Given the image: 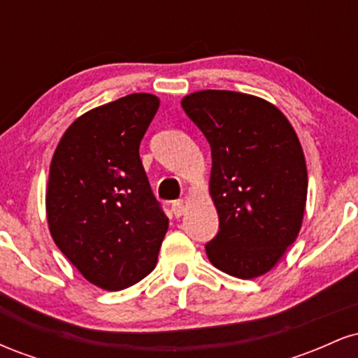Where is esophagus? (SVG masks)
<instances>
[{"mask_svg": "<svg viewBox=\"0 0 358 358\" xmlns=\"http://www.w3.org/2000/svg\"><path fill=\"white\" fill-rule=\"evenodd\" d=\"M171 213H173L175 217H182L185 213V205L182 200H178V202H173L171 203Z\"/></svg>", "mask_w": 358, "mask_h": 358, "instance_id": "1", "label": "esophagus"}]
</instances>
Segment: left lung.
I'll return each instance as SVG.
<instances>
[{
	"label": "left lung",
	"mask_w": 358,
	"mask_h": 358,
	"mask_svg": "<svg viewBox=\"0 0 358 358\" xmlns=\"http://www.w3.org/2000/svg\"><path fill=\"white\" fill-rule=\"evenodd\" d=\"M182 108L212 150L219 232L207 256L231 276H262L296 241L305 215L308 171L296 133L276 106L249 94L199 90Z\"/></svg>",
	"instance_id": "left-lung-1"
}]
</instances>
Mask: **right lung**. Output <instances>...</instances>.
<instances>
[{
    "label": "right lung",
    "instance_id": "obj_1",
    "mask_svg": "<svg viewBox=\"0 0 358 358\" xmlns=\"http://www.w3.org/2000/svg\"><path fill=\"white\" fill-rule=\"evenodd\" d=\"M158 108V97L139 92L90 109L69 126L53 153L45 196L52 239L102 289H124L146 278L168 231L139 158Z\"/></svg>",
    "mask_w": 358,
    "mask_h": 358
}]
</instances>
